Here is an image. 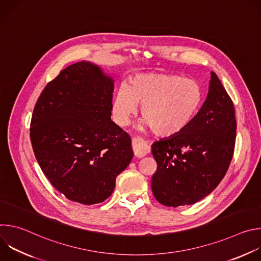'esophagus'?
Instances as JSON below:
<instances>
[{"label":"esophagus","mask_w":261,"mask_h":261,"mask_svg":"<svg viewBox=\"0 0 261 261\" xmlns=\"http://www.w3.org/2000/svg\"><path fill=\"white\" fill-rule=\"evenodd\" d=\"M132 148L135 157L137 158H141L150 152V146L147 145V143L143 139L139 137L132 138Z\"/></svg>","instance_id":"obj_1"}]
</instances>
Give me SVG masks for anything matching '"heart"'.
Masks as SVG:
<instances>
[{
  "label": "heart",
  "mask_w": 261,
  "mask_h": 261,
  "mask_svg": "<svg viewBox=\"0 0 261 261\" xmlns=\"http://www.w3.org/2000/svg\"><path fill=\"white\" fill-rule=\"evenodd\" d=\"M203 103L198 82L174 74L145 73L131 76L117 91L111 113L115 122L126 126L141 104L143 124L161 136L179 133L193 121Z\"/></svg>",
  "instance_id": "obj_1"
}]
</instances>
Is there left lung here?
Returning <instances> with one entry per match:
<instances>
[{"label":"left lung","instance_id":"obj_1","mask_svg":"<svg viewBox=\"0 0 261 261\" xmlns=\"http://www.w3.org/2000/svg\"><path fill=\"white\" fill-rule=\"evenodd\" d=\"M236 136L233 102L212 72L207 97L189 126L152 145L157 170L151 185L157 201L176 207L207 196L228 170Z\"/></svg>","mask_w":261,"mask_h":261}]
</instances>
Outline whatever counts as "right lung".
<instances>
[{"instance_id": "add662e5", "label": "right lung", "mask_w": 261, "mask_h": 261, "mask_svg": "<svg viewBox=\"0 0 261 261\" xmlns=\"http://www.w3.org/2000/svg\"><path fill=\"white\" fill-rule=\"evenodd\" d=\"M114 80L89 62L62 70L36 102L30 136L35 157L69 200L103 202L133 157L131 138L111 121Z\"/></svg>"}]
</instances>
